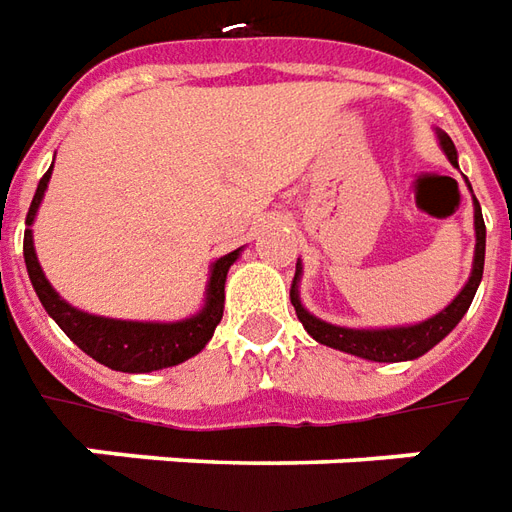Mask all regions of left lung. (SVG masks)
Returning <instances> with one entry per match:
<instances>
[{
  "label": "left lung",
  "instance_id": "1",
  "mask_svg": "<svg viewBox=\"0 0 512 512\" xmlns=\"http://www.w3.org/2000/svg\"><path fill=\"white\" fill-rule=\"evenodd\" d=\"M441 138V146L449 163L457 166V152L452 138L446 132H438ZM474 230H477V249H474V268H471V277H468L466 288L457 293V299L452 305L441 310L438 316L427 318L421 324H413V327H393V330H346V327H335V324H327L321 318L310 316L302 302H299V293H296V280H299V263H296V277H293L291 285V305L296 310V316L318 343L324 346H332V349H341V352H349V355L366 357V360H374V363H402V360H416L424 352H430L432 346L438 341H443L449 332L455 330L457 321L466 316L468 305L474 299V293L480 288L482 280V266H485V221H482L480 202L474 199Z\"/></svg>",
  "mask_w": 512,
  "mask_h": 512
}]
</instances>
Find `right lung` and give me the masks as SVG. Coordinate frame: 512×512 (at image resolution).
Returning a JSON list of instances; mask_svg holds the SVG:
<instances>
[{"label": "right lung", "instance_id": "right-lung-1", "mask_svg": "<svg viewBox=\"0 0 512 512\" xmlns=\"http://www.w3.org/2000/svg\"><path fill=\"white\" fill-rule=\"evenodd\" d=\"M49 177H52V169L46 171L41 182H38V191L32 196L30 213H27L24 263H27V271H30L32 288L38 293L41 305L46 307V313L57 321V327L66 332L85 355H91L102 366L113 368V371L144 374V371L177 366L182 360L199 355L205 349V343L213 338V332H216L221 316H224V282H227V271H230L241 249H235V252L219 257L213 263L210 282H207V305L194 318H185V321H177V324H144V321H116V318L88 316L77 307L66 305L57 296L55 288L49 285L44 271L38 266V257H35L30 224L35 219V210L41 205V199H44Z\"/></svg>", "mask_w": 512, "mask_h": 512}]
</instances>
